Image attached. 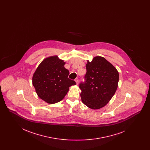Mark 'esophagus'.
I'll return each mask as SVG.
<instances>
[{"mask_svg": "<svg viewBox=\"0 0 150 150\" xmlns=\"http://www.w3.org/2000/svg\"><path fill=\"white\" fill-rule=\"evenodd\" d=\"M75 81H76V84H78L79 83V79L78 78H76L75 79Z\"/></svg>", "mask_w": 150, "mask_h": 150, "instance_id": "34e87169", "label": "esophagus"}]
</instances>
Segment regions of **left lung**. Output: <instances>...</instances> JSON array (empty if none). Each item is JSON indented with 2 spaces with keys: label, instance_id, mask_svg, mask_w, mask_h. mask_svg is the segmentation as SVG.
<instances>
[{
  "label": "left lung",
  "instance_id": "obj_1",
  "mask_svg": "<svg viewBox=\"0 0 150 150\" xmlns=\"http://www.w3.org/2000/svg\"><path fill=\"white\" fill-rule=\"evenodd\" d=\"M85 81L79 84L83 103L90 108L100 109L114 95L119 75L114 66L103 57H94L86 64Z\"/></svg>",
  "mask_w": 150,
  "mask_h": 150
}]
</instances>
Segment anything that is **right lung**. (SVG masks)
Wrapping results in <instances>:
<instances>
[{
  "label": "right lung",
  "mask_w": 150,
  "mask_h": 150,
  "mask_svg": "<svg viewBox=\"0 0 150 150\" xmlns=\"http://www.w3.org/2000/svg\"><path fill=\"white\" fill-rule=\"evenodd\" d=\"M65 62L57 56L44 59L33 76V84L39 97L53 104L63 100L69 87L76 84L68 78L69 71L65 69Z\"/></svg>",
  "instance_id": "add662e5"
}]
</instances>
